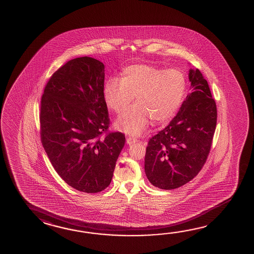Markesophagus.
Masks as SVG:
<instances>
[{
	"label": "esophagus",
	"mask_w": 254,
	"mask_h": 254,
	"mask_svg": "<svg viewBox=\"0 0 254 254\" xmlns=\"http://www.w3.org/2000/svg\"><path fill=\"white\" fill-rule=\"evenodd\" d=\"M138 140L136 139V138H132V137H128L127 139V144H133V143H134V142H137Z\"/></svg>",
	"instance_id": "esophagus-1"
}]
</instances>
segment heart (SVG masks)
<instances>
[{"instance_id":"b5f03b06","label":"heart","mask_w":254,"mask_h":254,"mask_svg":"<svg viewBox=\"0 0 254 254\" xmlns=\"http://www.w3.org/2000/svg\"><path fill=\"white\" fill-rule=\"evenodd\" d=\"M187 89L186 76L176 68L163 69L147 64L125 67L121 79L109 78L103 86V96L116 113L125 111L136 96L134 106L117 119L118 129L130 135H139L151 120L163 123L178 112Z\"/></svg>"}]
</instances>
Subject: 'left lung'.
<instances>
[{
  "mask_svg": "<svg viewBox=\"0 0 254 254\" xmlns=\"http://www.w3.org/2000/svg\"><path fill=\"white\" fill-rule=\"evenodd\" d=\"M188 76L190 94L146 148L145 175L151 185L164 190L182 187L200 172L217 125V106L208 82L198 68H190Z\"/></svg>",
  "mask_w": 254,
  "mask_h": 254,
  "instance_id": "obj_1",
  "label": "left lung"
}]
</instances>
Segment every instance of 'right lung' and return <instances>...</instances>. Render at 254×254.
<instances>
[{
    "mask_svg": "<svg viewBox=\"0 0 254 254\" xmlns=\"http://www.w3.org/2000/svg\"><path fill=\"white\" fill-rule=\"evenodd\" d=\"M104 65L91 57L67 62L51 76L41 100V141L68 186L94 193L112 182L124 133L110 125L103 96Z\"/></svg>",
    "mask_w": 254,
    "mask_h": 254,
    "instance_id": "right-lung-1",
    "label": "right lung"
}]
</instances>
